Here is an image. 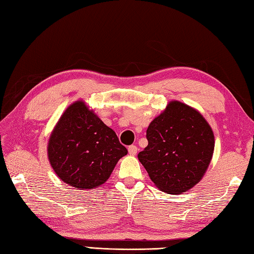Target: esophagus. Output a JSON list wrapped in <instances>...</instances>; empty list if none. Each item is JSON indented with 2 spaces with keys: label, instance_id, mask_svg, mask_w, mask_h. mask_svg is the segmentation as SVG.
Wrapping results in <instances>:
<instances>
[{
  "label": "esophagus",
  "instance_id": "obj_1",
  "mask_svg": "<svg viewBox=\"0 0 254 254\" xmlns=\"http://www.w3.org/2000/svg\"><path fill=\"white\" fill-rule=\"evenodd\" d=\"M128 152L130 156H136L137 152H138V148L137 146H133V144H131V146L128 147Z\"/></svg>",
  "mask_w": 254,
  "mask_h": 254
}]
</instances>
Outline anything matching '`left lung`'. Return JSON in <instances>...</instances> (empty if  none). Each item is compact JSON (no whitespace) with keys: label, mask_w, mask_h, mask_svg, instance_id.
<instances>
[{"label":"left lung","mask_w":254,"mask_h":254,"mask_svg":"<svg viewBox=\"0 0 254 254\" xmlns=\"http://www.w3.org/2000/svg\"><path fill=\"white\" fill-rule=\"evenodd\" d=\"M148 146L138 153L154 185L169 194L192 189L204 177L214 153L209 124L193 107L179 101L150 123Z\"/></svg>","instance_id":"obj_1"}]
</instances>
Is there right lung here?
I'll return each instance as SVG.
<instances>
[{
    "label": "right lung",
    "mask_w": 254,
    "mask_h": 254,
    "mask_svg": "<svg viewBox=\"0 0 254 254\" xmlns=\"http://www.w3.org/2000/svg\"><path fill=\"white\" fill-rule=\"evenodd\" d=\"M48 159L56 174L76 190L104 184L127 149L83 101L62 114L48 142Z\"/></svg>",
    "instance_id": "obj_1"
}]
</instances>
